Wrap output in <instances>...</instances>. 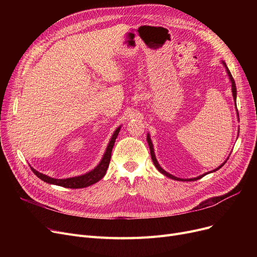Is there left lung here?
<instances>
[{
    "label": "left lung",
    "mask_w": 257,
    "mask_h": 257,
    "mask_svg": "<svg viewBox=\"0 0 257 257\" xmlns=\"http://www.w3.org/2000/svg\"><path fill=\"white\" fill-rule=\"evenodd\" d=\"M222 63H223V65L225 66V69H226V72H227V75H228V77H229V80L231 81V90H232V97H233V100H234V104H235V107H236V86H235V82H234V79L232 78V75H231V73H230V71L228 70V67H227V65H226V63L224 62V61H222ZM236 114H237V117H238V112H237V108H236ZM238 120H239V117H238ZM238 133H239V129H238ZM147 142H148V144H149V147H150V153H151V157H152V160H153V164H154V166L156 167V169L161 173V174H164L165 176H167V177H169V178H171V179H174V180H178V181H196V180H198V179H200V178H202V177H204L205 175H207V174H209V173H213V172H215V171H218L219 169H221L224 165H225V163L227 161V159L229 158V156L227 157V159L224 161V163L220 166V167H218L217 169H214V170H212V171H210V172H207V173H204V174H202V175H200V176H198V177H195V178H190V179H183V178H178V177H176V176H173L172 174H170V173H168V172H166L163 168L160 167V165L158 164V161H157V159H156V156H155V153H154V148H153V144H152V141H151V138H150V134L148 133L147 134Z\"/></svg>",
    "instance_id": "8db88e82"
}]
</instances>
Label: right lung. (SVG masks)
<instances>
[{"instance_id":"1","label":"right lung","mask_w":257,"mask_h":257,"mask_svg":"<svg viewBox=\"0 0 257 257\" xmlns=\"http://www.w3.org/2000/svg\"><path fill=\"white\" fill-rule=\"evenodd\" d=\"M119 130H120V126L117 127L115 129V131L113 132L112 137H111L109 143H108V145H107L106 151H105L101 161L99 163V165L94 169H92L91 171H89L83 175L71 177V178H65V179H56V178H52L50 176H47V175H45V174L39 173L38 171H36L33 168H31V170L33 171V173L36 175V176L39 179H42L43 181L50 183V184L63 186L66 188H83V187L89 186L91 184H94L96 182L100 181L105 176L108 166H109V163H110L112 148L114 146V143L118 136Z\"/></svg>"}]
</instances>
